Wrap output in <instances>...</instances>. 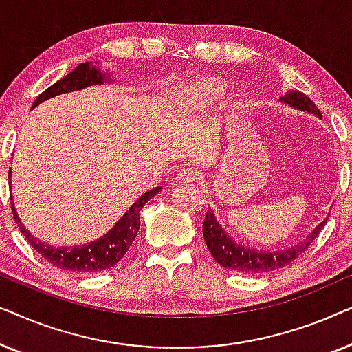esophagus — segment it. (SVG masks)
Wrapping results in <instances>:
<instances>
[{
	"label": "esophagus",
	"instance_id": "obj_1",
	"mask_svg": "<svg viewBox=\"0 0 352 352\" xmlns=\"http://www.w3.org/2000/svg\"><path fill=\"white\" fill-rule=\"evenodd\" d=\"M197 179H199V173L194 168H186L176 175L177 182H195Z\"/></svg>",
	"mask_w": 352,
	"mask_h": 352
}]
</instances>
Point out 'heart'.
I'll use <instances>...</instances> for the list:
<instances>
[{"mask_svg":"<svg viewBox=\"0 0 352 352\" xmlns=\"http://www.w3.org/2000/svg\"><path fill=\"white\" fill-rule=\"evenodd\" d=\"M223 83L218 78H201L189 86V94L199 102H213L221 96Z\"/></svg>","mask_w":352,"mask_h":352,"instance_id":"obj_1","label":"heart"}]
</instances>
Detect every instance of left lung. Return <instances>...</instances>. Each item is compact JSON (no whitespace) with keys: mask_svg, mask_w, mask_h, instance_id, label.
<instances>
[{"mask_svg":"<svg viewBox=\"0 0 352 352\" xmlns=\"http://www.w3.org/2000/svg\"><path fill=\"white\" fill-rule=\"evenodd\" d=\"M280 102L290 105L293 109L301 110V112H307L316 115V117L322 118L320 110L316 107V104L307 98L306 94L300 93L296 89L287 91V94H283ZM327 221H322L319 226H316L314 230L307 235L305 240H301L300 243L293 245V247H287L283 250H256L253 247H245L237 240L230 237L226 232L223 226L219 224V221L216 219L213 210H208V213L205 216L204 221V239L208 247L210 253L213 254V258L218 261L221 266L235 272H243V274H263L269 271H276L302 254V252L309 247V245L317 239V235L320 234V230L324 229Z\"/></svg>","mask_w":352,"mask_h":352,"instance_id":"obj_1","label":"left lung"}]
</instances>
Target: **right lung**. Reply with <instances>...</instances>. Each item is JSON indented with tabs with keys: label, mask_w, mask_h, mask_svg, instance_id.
I'll use <instances>...</instances> for the list:
<instances>
[{
	"label": "right lung",
	"mask_w": 352,
	"mask_h": 352,
	"mask_svg": "<svg viewBox=\"0 0 352 352\" xmlns=\"http://www.w3.org/2000/svg\"><path fill=\"white\" fill-rule=\"evenodd\" d=\"M112 74L110 72H102L99 69V64H93V62H83L78 67H75L69 75H65L64 78L57 81L52 86H50L46 91L38 96L35 102H33L32 109H35L36 105H40L45 100L56 98L59 94L65 93H74V91H80L88 88V86L96 85H104L112 81ZM9 179H11V171H9ZM11 182V181H9ZM162 187H155V189L146 192L134 204L129 206V210L120 218L117 223L113 224V228L100 235L99 239L93 240V242L83 243V245H74V247H54L46 242H41L40 239L30 234L25 226L22 224L21 218H19L16 206L12 201V213L14 219L21 229V232L25 235L27 242L32 245V248H35L43 258L47 259L54 266L64 269V271H72L78 274H91V272H99L105 271L117 266L118 261H122V258L126 254V252L131 247L134 239L139 232V226H141V213L142 206L152 199L153 195H157L160 192Z\"/></svg>",
	"instance_id": "obj_1"
}]
</instances>
